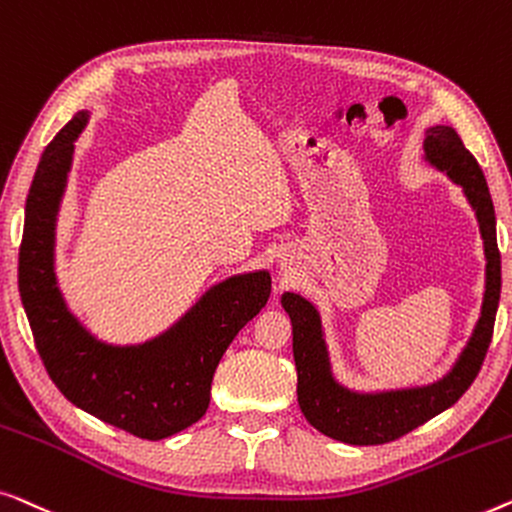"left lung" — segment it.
Instances as JSON below:
<instances>
[{
  "mask_svg": "<svg viewBox=\"0 0 512 512\" xmlns=\"http://www.w3.org/2000/svg\"><path fill=\"white\" fill-rule=\"evenodd\" d=\"M424 162L462 187L473 208L485 250V292L480 318L455 364L429 385L401 390L357 392L334 376L322 318L311 301L297 292H283L280 304L292 322V352L297 364V399L308 422L320 434L348 445H380L397 441L431 417L455 406L478 376L487 355L496 308L501 299V255L496 246L492 194L480 164L448 125L424 129Z\"/></svg>",
  "mask_w": 512,
  "mask_h": 512,
  "instance_id": "1",
  "label": "left lung"
}]
</instances>
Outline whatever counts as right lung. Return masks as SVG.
Returning <instances> with one entry per match:
<instances>
[{
  "label": "right lung",
  "mask_w": 512,
  "mask_h": 512,
  "mask_svg": "<svg viewBox=\"0 0 512 512\" xmlns=\"http://www.w3.org/2000/svg\"><path fill=\"white\" fill-rule=\"evenodd\" d=\"M83 109L43 150L25 204L18 287L37 350L64 397L129 434L162 441L206 413L213 373L234 336L271 294L266 269L236 273L208 287L162 334L143 343H109L71 311L55 273L57 215L88 125Z\"/></svg>",
  "instance_id": "obj_1"
}]
</instances>
